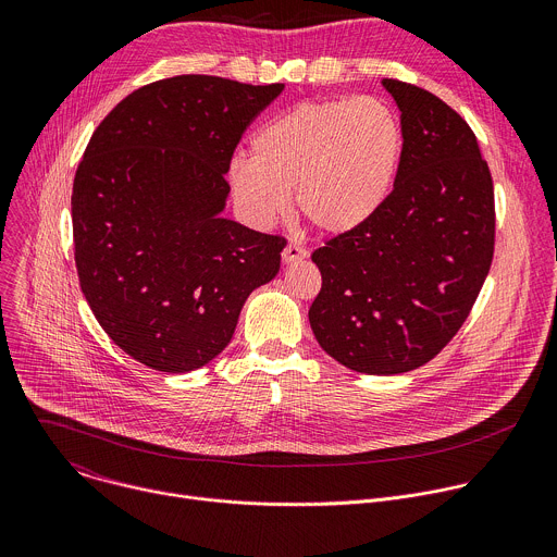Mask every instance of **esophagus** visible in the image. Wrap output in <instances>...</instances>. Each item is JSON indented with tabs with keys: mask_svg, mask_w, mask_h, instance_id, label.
Returning <instances> with one entry per match:
<instances>
[{
	"mask_svg": "<svg viewBox=\"0 0 557 557\" xmlns=\"http://www.w3.org/2000/svg\"><path fill=\"white\" fill-rule=\"evenodd\" d=\"M308 256V251L304 249V247H299V245H295V243H290V245H286L284 247V251H282V260L286 262V264H293V262H299V260H304Z\"/></svg>",
	"mask_w": 557,
	"mask_h": 557,
	"instance_id": "34e87169",
	"label": "esophagus"
}]
</instances>
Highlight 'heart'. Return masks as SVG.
Segmentation results:
<instances>
[{"label": "heart", "mask_w": 557, "mask_h": 557, "mask_svg": "<svg viewBox=\"0 0 557 557\" xmlns=\"http://www.w3.org/2000/svg\"><path fill=\"white\" fill-rule=\"evenodd\" d=\"M404 147L401 116L383 99L304 101L253 134V158H235L228 181L237 202L258 222L284 213L295 189L304 220L342 235L385 205Z\"/></svg>", "instance_id": "1"}]
</instances>
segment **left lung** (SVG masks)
I'll return each instance as SVG.
<instances>
[{"mask_svg": "<svg viewBox=\"0 0 557 557\" xmlns=\"http://www.w3.org/2000/svg\"><path fill=\"white\" fill-rule=\"evenodd\" d=\"M404 123L385 205L312 253L322 290L308 320L320 346L366 374H401L460 331L494 258V181L467 121L432 92L383 78Z\"/></svg>", "mask_w": 557, "mask_h": 557, "instance_id": "obj_1", "label": "left lung"}]
</instances>
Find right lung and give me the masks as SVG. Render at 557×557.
<instances>
[{"label": "right lung", "mask_w": 557, "mask_h": 557, "mask_svg": "<svg viewBox=\"0 0 557 557\" xmlns=\"http://www.w3.org/2000/svg\"><path fill=\"white\" fill-rule=\"evenodd\" d=\"M282 84L181 74L138 88L95 129L72 187L74 262L110 339L189 372L231 342L280 271L282 235L222 218L233 151Z\"/></svg>", "instance_id": "right-lung-1"}]
</instances>
